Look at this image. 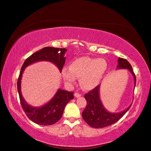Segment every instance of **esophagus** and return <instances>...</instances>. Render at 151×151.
Returning <instances> with one entry per match:
<instances>
[{
  "label": "esophagus",
  "instance_id": "obj_1",
  "mask_svg": "<svg viewBox=\"0 0 151 151\" xmlns=\"http://www.w3.org/2000/svg\"><path fill=\"white\" fill-rule=\"evenodd\" d=\"M74 95H75V97H79L81 96V94L78 93H74Z\"/></svg>",
  "mask_w": 151,
  "mask_h": 151
}]
</instances>
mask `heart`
Instances as JSON below:
<instances>
[{
	"instance_id": "b5f03b06",
	"label": "heart",
	"mask_w": 151,
	"mask_h": 151,
	"mask_svg": "<svg viewBox=\"0 0 151 151\" xmlns=\"http://www.w3.org/2000/svg\"><path fill=\"white\" fill-rule=\"evenodd\" d=\"M108 64L104 59H95L81 57L70 64L69 69L65 67L62 70L64 81L73 84L76 78H80V84L85 90H90L97 86L107 70Z\"/></svg>"
}]
</instances>
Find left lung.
<instances>
[{
	"label": "left lung",
	"mask_w": 151,
	"mask_h": 151,
	"mask_svg": "<svg viewBox=\"0 0 151 151\" xmlns=\"http://www.w3.org/2000/svg\"><path fill=\"white\" fill-rule=\"evenodd\" d=\"M118 63L117 69H129L132 74L136 86V76L130 63L126 59L121 58H119ZM99 87L100 85H98L88 93L85 94L84 97L87 101V105L82 112V117L84 120L89 126L95 129L106 127L116 123L126 114L131 106L130 105L126 110L119 113H110L108 111L102 104L99 97Z\"/></svg>",
	"instance_id": "obj_1"
}]
</instances>
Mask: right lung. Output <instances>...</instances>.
Returning <instances> with one entry per match:
<instances>
[{
  "instance_id": "add662e5",
  "label": "right lung",
  "mask_w": 151,
  "mask_h": 151,
  "mask_svg": "<svg viewBox=\"0 0 151 151\" xmlns=\"http://www.w3.org/2000/svg\"><path fill=\"white\" fill-rule=\"evenodd\" d=\"M66 49L54 47H45L32 54L24 61L21 67L17 81V90L21 106L27 116L34 123L41 125H51L58 121L62 117L66 104L74 98L73 92L58 89L54 97L43 106L36 108L30 106L24 101L21 92V80L22 74L26 67L38 61H49L58 67L60 72L65 64L64 54Z\"/></svg>"
}]
</instances>
